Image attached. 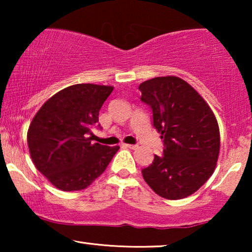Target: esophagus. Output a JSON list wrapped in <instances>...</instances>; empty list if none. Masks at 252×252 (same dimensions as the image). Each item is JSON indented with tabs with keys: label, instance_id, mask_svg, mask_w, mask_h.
Wrapping results in <instances>:
<instances>
[{
	"label": "esophagus",
	"instance_id": "34e87169",
	"mask_svg": "<svg viewBox=\"0 0 252 252\" xmlns=\"http://www.w3.org/2000/svg\"><path fill=\"white\" fill-rule=\"evenodd\" d=\"M124 147L129 148V149H137V144H124Z\"/></svg>",
	"mask_w": 252,
	"mask_h": 252
}]
</instances>
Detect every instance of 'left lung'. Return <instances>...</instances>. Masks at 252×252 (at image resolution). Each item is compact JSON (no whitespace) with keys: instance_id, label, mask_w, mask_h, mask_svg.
Here are the masks:
<instances>
[{"instance_id":"1","label":"left lung","mask_w":252,"mask_h":252,"mask_svg":"<svg viewBox=\"0 0 252 252\" xmlns=\"http://www.w3.org/2000/svg\"><path fill=\"white\" fill-rule=\"evenodd\" d=\"M139 89L164 140L163 156L155 155L142 170L144 181L163 198L188 197L215 172L220 150L215 113L187 81L174 75L153 78Z\"/></svg>"}]
</instances>
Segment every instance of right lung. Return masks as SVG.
Listing matches in <instances>:
<instances>
[{
	"label": "right lung",
	"mask_w": 252,
	"mask_h": 252,
	"mask_svg": "<svg viewBox=\"0 0 252 252\" xmlns=\"http://www.w3.org/2000/svg\"><path fill=\"white\" fill-rule=\"evenodd\" d=\"M112 86L78 84L44 102L31 122L27 143L34 165L63 191L87 188L105 171L119 147L92 143V127Z\"/></svg>",
	"instance_id": "1"
}]
</instances>
